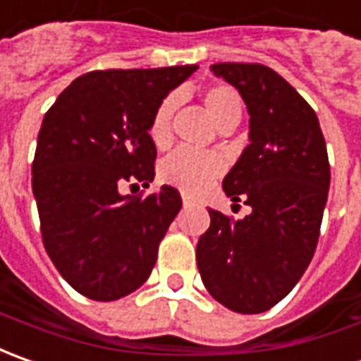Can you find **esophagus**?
Listing matches in <instances>:
<instances>
[{
  "mask_svg": "<svg viewBox=\"0 0 361 361\" xmlns=\"http://www.w3.org/2000/svg\"><path fill=\"white\" fill-rule=\"evenodd\" d=\"M181 202H183V205H185V207L193 204V200L190 197V195H181Z\"/></svg>",
  "mask_w": 361,
  "mask_h": 361,
  "instance_id": "obj_1",
  "label": "esophagus"
}]
</instances>
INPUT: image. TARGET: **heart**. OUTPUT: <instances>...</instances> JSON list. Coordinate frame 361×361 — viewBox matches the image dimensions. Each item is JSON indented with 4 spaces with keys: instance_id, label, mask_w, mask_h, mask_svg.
Returning <instances> with one entry per match:
<instances>
[{
    "instance_id": "b5f03b06",
    "label": "heart",
    "mask_w": 361,
    "mask_h": 361,
    "mask_svg": "<svg viewBox=\"0 0 361 361\" xmlns=\"http://www.w3.org/2000/svg\"><path fill=\"white\" fill-rule=\"evenodd\" d=\"M202 102L219 130L233 128L242 118V97L231 85L216 83L205 87ZM176 95L164 97L149 119L147 135L156 147H166L171 140V118L176 111ZM221 171V157L209 152H195L190 147H178L159 164V178L190 195L205 192L212 181L219 178Z\"/></svg>"
}]
</instances>
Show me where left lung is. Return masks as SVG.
<instances>
[{
  "mask_svg": "<svg viewBox=\"0 0 361 361\" xmlns=\"http://www.w3.org/2000/svg\"><path fill=\"white\" fill-rule=\"evenodd\" d=\"M212 71L250 111V145L221 185L252 214L233 219L209 209L197 269L219 304L259 314L292 292L314 257L329 190L328 149L316 111L280 73L262 63H214Z\"/></svg>",
  "mask_w": 361,
  "mask_h": 361,
  "instance_id": "1",
  "label": "left lung"
}]
</instances>
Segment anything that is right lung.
Wrapping results in <instances>:
<instances>
[{
	"instance_id": "obj_1",
	"label": "right lung",
	"mask_w": 361,
	"mask_h": 361,
	"mask_svg": "<svg viewBox=\"0 0 361 361\" xmlns=\"http://www.w3.org/2000/svg\"><path fill=\"white\" fill-rule=\"evenodd\" d=\"M197 66L97 69L73 80L47 109L32 164L42 238L57 271L81 295L114 302L135 292L181 209L180 192L121 195L156 176L147 126Z\"/></svg>"
}]
</instances>
